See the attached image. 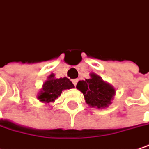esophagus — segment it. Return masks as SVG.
I'll use <instances>...</instances> for the list:
<instances>
[{
	"label": "esophagus",
	"instance_id": "obj_1",
	"mask_svg": "<svg viewBox=\"0 0 149 149\" xmlns=\"http://www.w3.org/2000/svg\"><path fill=\"white\" fill-rule=\"evenodd\" d=\"M72 83L74 84V86H76V85H77V82H78V80H77V79H72Z\"/></svg>",
	"mask_w": 149,
	"mask_h": 149
}]
</instances>
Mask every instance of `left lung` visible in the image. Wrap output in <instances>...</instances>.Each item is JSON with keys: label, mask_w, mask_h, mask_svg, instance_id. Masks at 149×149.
<instances>
[{"label": "left lung", "mask_w": 149, "mask_h": 149, "mask_svg": "<svg viewBox=\"0 0 149 149\" xmlns=\"http://www.w3.org/2000/svg\"><path fill=\"white\" fill-rule=\"evenodd\" d=\"M76 88L83 93L85 102L90 107L97 109L109 107L116 95V89L112 85L93 72L90 78L79 81Z\"/></svg>", "instance_id": "1"}]
</instances>
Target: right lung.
Instances as JSON below:
<instances>
[{
	"instance_id": "add662e5",
	"label": "right lung",
	"mask_w": 149,
	"mask_h": 149,
	"mask_svg": "<svg viewBox=\"0 0 149 149\" xmlns=\"http://www.w3.org/2000/svg\"><path fill=\"white\" fill-rule=\"evenodd\" d=\"M74 85L67 77L56 78L54 73L48 76L47 80L43 83V86L38 93L37 99L45 104L55 102L61 94L63 90L73 88Z\"/></svg>"
}]
</instances>
